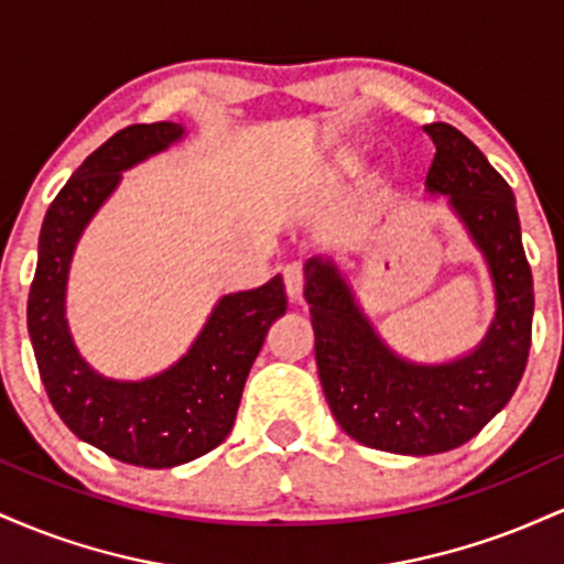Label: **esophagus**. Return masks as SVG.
<instances>
[{
    "label": "esophagus",
    "instance_id": "34e87169",
    "mask_svg": "<svg viewBox=\"0 0 564 564\" xmlns=\"http://www.w3.org/2000/svg\"><path fill=\"white\" fill-rule=\"evenodd\" d=\"M283 283H286V296L291 302L302 300V289H304V270L302 264H286L283 268Z\"/></svg>",
    "mask_w": 564,
    "mask_h": 564
}]
</instances>
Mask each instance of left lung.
<instances>
[{
    "label": "left lung",
    "instance_id": "1",
    "mask_svg": "<svg viewBox=\"0 0 564 564\" xmlns=\"http://www.w3.org/2000/svg\"><path fill=\"white\" fill-rule=\"evenodd\" d=\"M424 132L435 142L426 193L448 196L494 278L496 318L480 345L451 364L400 358L332 260L304 264L315 364L336 424L368 448L403 456L445 453L475 437L520 384L533 326V275L514 193L456 127L437 121Z\"/></svg>",
    "mask_w": 564,
    "mask_h": 564
}]
</instances>
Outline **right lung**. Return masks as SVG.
Segmentation results:
<instances>
[{"label":"right lung","mask_w":564,"mask_h":564,"mask_svg":"<svg viewBox=\"0 0 564 564\" xmlns=\"http://www.w3.org/2000/svg\"><path fill=\"white\" fill-rule=\"evenodd\" d=\"M183 134L174 121L132 124L84 159L44 215L29 291V336L57 416L84 443L148 469L180 467L230 435L264 334L286 313L281 275L260 289L225 294L183 358L140 381L102 377L76 349L66 321L76 243L121 183V172L166 151Z\"/></svg>","instance_id":"add662e5"}]
</instances>
